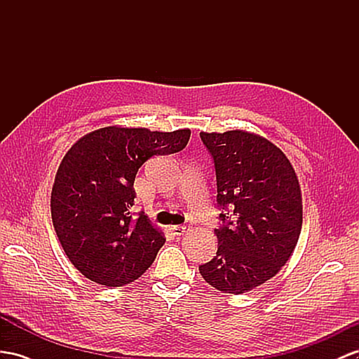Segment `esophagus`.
Returning <instances> with one entry per match:
<instances>
[{
	"mask_svg": "<svg viewBox=\"0 0 359 359\" xmlns=\"http://www.w3.org/2000/svg\"><path fill=\"white\" fill-rule=\"evenodd\" d=\"M171 232H172L174 235H183V233L187 232V226H180V224L171 226Z\"/></svg>",
	"mask_w": 359,
	"mask_h": 359,
	"instance_id": "esophagus-1",
	"label": "esophagus"
}]
</instances>
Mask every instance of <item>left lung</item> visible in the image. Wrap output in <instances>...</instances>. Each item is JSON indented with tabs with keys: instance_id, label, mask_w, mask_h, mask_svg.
Wrapping results in <instances>:
<instances>
[{
	"instance_id": "1",
	"label": "left lung",
	"mask_w": 359,
	"mask_h": 359,
	"mask_svg": "<svg viewBox=\"0 0 359 359\" xmlns=\"http://www.w3.org/2000/svg\"><path fill=\"white\" fill-rule=\"evenodd\" d=\"M215 165L217 255L200 265L218 291L243 294L278 274L296 249L302 191L285 153L265 137L244 130L200 133Z\"/></svg>"
}]
</instances>
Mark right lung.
I'll use <instances>...</instances> for the list:
<instances>
[{"label": "right lung", "instance_id": "obj_1", "mask_svg": "<svg viewBox=\"0 0 359 359\" xmlns=\"http://www.w3.org/2000/svg\"><path fill=\"white\" fill-rule=\"evenodd\" d=\"M189 136V128L109 126L80 137L63 156L51 191V218L63 252L85 278L123 287L153 264L165 238L144 212L133 218L135 177L151 156L185 149Z\"/></svg>", "mask_w": 359, "mask_h": 359}]
</instances>
